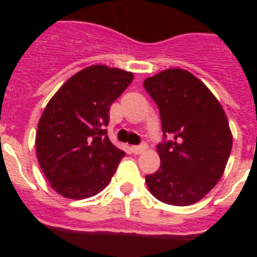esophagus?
I'll return each mask as SVG.
<instances>
[{
  "label": "esophagus",
  "instance_id": "obj_1",
  "mask_svg": "<svg viewBox=\"0 0 257 257\" xmlns=\"http://www.w3.org/2000/svg\"><path fill=\"white\" fill-rule=\"evenodd\" d=\"M145 149H147V145H145V144L133 145V147H131V151H133V153H135V154L143 153V152H144Z\"/></svg>",
  "mask_w": 257,
  "mask_h": 257
}]
</instances>
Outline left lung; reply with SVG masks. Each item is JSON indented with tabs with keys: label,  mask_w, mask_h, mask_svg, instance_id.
I'll return each mask as SVG.
<instances>
[{
	"label": "left lung",
	"mask_w": 257,
	"mask_h": 257,
	"mask_svg": "<svg viewBox=\"0 0 257 257\" xmlns=\"http://www.w3.org/2000/svg\"><path fill=\"white\" fill-rule=\"evenodd\" d=\"M158 106L163 140L161 166L145 176L149 192L172 206L198 202L216 185L231 151L228 119L216 97L184 69H167L144 81Z\"/></svg>",
	"instance_id": "left-lung-1"
}]
</instances>
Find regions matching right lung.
<instances>
[{"label": "right lung", "instance_id": "add662e5", "mask_svg": "<svg viewBox=\"0 0 257 257\" xmlns=\"http://www.w3.org/2000/svg\"><path fill=\"white\" fill-rule=\"evenodd\" d=\"M133 79L131 72L91 65L70 77L45 108L36 135L38 163L63 197L95 196L114 175L124 152L105 127L110 105Z\"/></svg>", "mask_w": 257, "mask_h": 257}]
</instances>
